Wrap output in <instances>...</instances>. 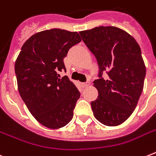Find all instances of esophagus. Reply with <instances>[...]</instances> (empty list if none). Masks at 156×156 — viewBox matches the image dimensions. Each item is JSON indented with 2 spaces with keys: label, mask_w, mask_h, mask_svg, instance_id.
Returning <instances> with one entry per match:
<instances>
[{
  "label": "esophagus",
  "mask_w": 156,
  "mask_h": 156,
  "mask_svg": "<svg viewBox=\"0 0 156 156\" xmlns=\"http://www.w3.org/2000/svg\"><path fill=\"white\" fill-rule=\"evenodd\" d=\"M90 85V82H85V83H82V87H88V86Z\"/></svg>",
  "instance_id": "34e87169"
}]
</instances>
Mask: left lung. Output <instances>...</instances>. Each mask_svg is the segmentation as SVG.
<instances>
[{"label":"left lung","instance_id":"8db88e82","mask_svg":"<svg viewBox=\"0 0 156 156\" xmlns=\"http://www.w3.org/2000/svg\"><path fill=\"white\" fill-rule=\"evenodd\" d=\"M79 34L99 66V78L94 81L99 95L90 103L94 116L105 126H118L129 117L143 92L146 67L140 47L116 27L101 26Z\"/></svg>","mask_w":156,"mask_h":156}]
</instances>
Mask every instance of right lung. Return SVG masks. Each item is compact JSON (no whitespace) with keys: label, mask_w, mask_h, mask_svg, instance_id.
I'll list each match as a JSON object with an SVG mask.
<instances>
[{"label":"right lung","mask_w":156,"mask_h":156,"mask_svg":"<svg viewBox=\"0 0 156 156\" xmlns=\"http://www.w3.org/2000/svg\"><path fill=\"white\" fill-rule=\"evenodd\" d=\"M78 32L51 29L28 39L15 62L18 91L33 116L43 126L59 129L72 120L80 92L67 76L64 58L81 42Z\"/></svg>","instance_id":"add662e5"}]
</instances>
